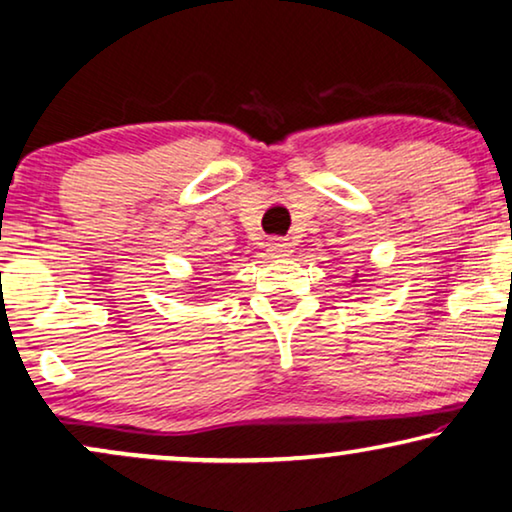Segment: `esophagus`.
<instances>
[{
	"label": "esophagus",
	"mask_w": 512,
	"mask_h": 512,
	"mask_svg": "<svg viewBox=\"0 0 512 512\" xmlns=\"http://www.w3.org/2000/svg\"><path fill=\"white\" fill-rule=\"evenodd\" d=\"M266 250H269L271 257H287L292 253V246L287 239H269L266 241Z\"/></svg>",
	"instance_id": "34e87169"
}]
</instances>
